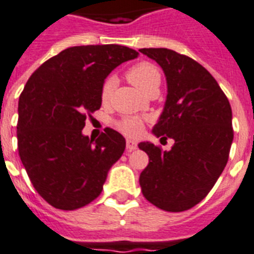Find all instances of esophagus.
Segmentation results:
<instances>
[{
    "mask_svg": "<svg viewBox=\"0 0 254 254\" xmlns=\"http://www.w3.org/2000/svg\"><path fill=\"white\" fill-rule=\"evenodd\" d=\"M137 147H138V143H137V142H135V140L127 139V151L137 150Z\"/></svg>",
    "mask_w": 254,
    "mask_h": 254,
    "instance_id": "34e87169",
    "label": "esophagus"
}]
</instances>
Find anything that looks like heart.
<instances>
[{
	"mask_svg": "<svg viewBox=\"0 0 254 254\" xmlns=\"http://www.w3.org/2000/svg\"><path fill=\"white\" fill-rule=\"evenodd\" d=\"M127 80L134 84L138 89L143 90L144 93L152 89V87H159L160 81H161V74H160L159 68L150 62H139L131 65L127 71ZM115 81L114 78L108 77L104 80L101 89V99L103 103H107L110 101L112 90H114ZM116 127L125 135L134 137L139 134L142 129V124L134 116H124L121 120L116 123Z\"/></svg>",
	"mask_w": 254,
	"mask_h": 254,
	"instance_id": "b5f03b06",
	"label": "heart"
}]
</instances>
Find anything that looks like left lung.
I'll use <instances>...</instances> for the list:
<instances>
[{
	"mask_svg": "<svg viewBox=\"0 0 254 254\" xmlns=\"http://www.w3.org/2000/svg\"><path fill=\"white\" fill-rule=\"evenodd\" d=\"M163 68L167 102L152 133L174 139L172 150L142 142L148 165L142 193L167 212L191 209L209 193L229 160L234 139L231 106L216 78L197 62L169 49H140Z\"/></svg>",
	"mask_w": 254,
	"mask_h": 254,
	"instance_id": "1",
	"label": "left lung"
}]
</instances>
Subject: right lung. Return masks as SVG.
Listing matches in <instances>:
<instances>
[{
	"instance_id": "right-lung-1",
	"label": "right lung",
	"mask_w": 254,
	"mask_h": 254,
	"mask_svg": "<svg viewBox=\"0 0 254 254\" xmlns=\"http://www.w3.org/2000/svg\"><path fill=\"white\" fill-rule=\"evenodd\" d=\"M121 45H87L61 51L36 69L19 97V156L32 185L57 209L74 210L101 195L125 138L106 127L95 140L82 135L85 120L101 108L111 71L137 58Z\"/></svg>"
}]
</instances>
